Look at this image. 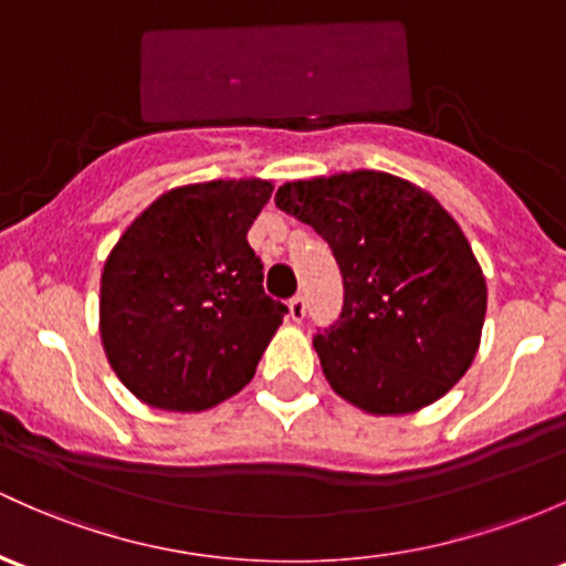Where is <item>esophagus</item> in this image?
Listing matches in <instances>:
<instances>
[{
    "instance_id": "34e87169",
    "label": "esophagus",
    "mask_w": 566,
    "mask_h": 566,
    "mask_svg": "<svg viewBox=\"0 0 566 566\" xmlns=\"http://www.w3.org/2000/svg\"><path fill=\"white\" fill-rule=\"evenodd\" d=\"M289 310H291V318L294 321H302L307 315V302H305V296L302 294H294L289 300Z\"/></svg>"
}]
</instances>
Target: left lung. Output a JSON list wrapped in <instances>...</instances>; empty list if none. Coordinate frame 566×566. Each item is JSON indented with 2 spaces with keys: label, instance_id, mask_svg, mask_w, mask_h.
<instances>
[{
  "label": "left lung",
  "instance_id": "1",
  "mask_svg": "<svg viewBox=\"0 0 566 566\" xmlns=\"http://www.w3.org/2000/svg\"><path fill=\"white\" fill-rule=\"evenodd\" d=\"M275 205L329 242L343 275V310L313 337L334 391L378 416L451 391L478 354L485 281L442 205L369 169L285 184Z\"/></svg>",
  "mask_w": 566,
  "mask_h": 566
}]
</instances>
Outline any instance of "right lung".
<instances>
[{"label":"right lung","mask_w":566,"mask_h":566,"mask_svg":"<svg viewBox=\"0 0 566 566\" xmlns=\"http://www.w3.org/2000/svg\"><path fill=\"white\" fill-rule=\"evenodd\" d=\"M266 180H212L156 199L102 272L99 326L115 375L161 410H208L240 391L289 307L264 294L248 229Z\"/></svg>","instance_id":"add662e5"}]
</instances>
